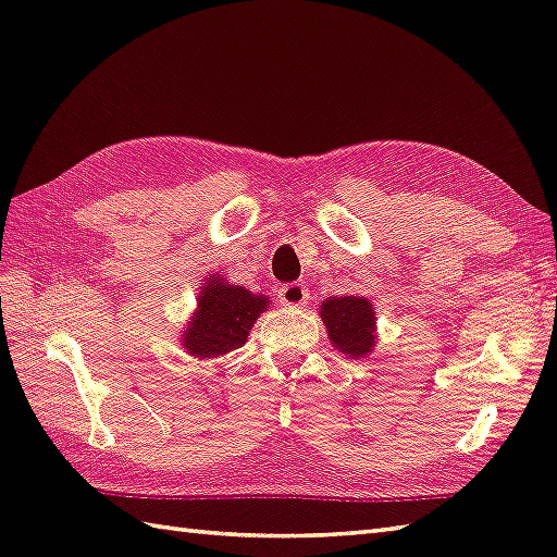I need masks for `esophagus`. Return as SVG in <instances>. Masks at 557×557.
<instances>
[{"instance_id":"obj_1","label":"esophagus","mask_w":557,"mask_h":557,"mask_svg":"<svg viewBox=\"0 0 557 557\" xmlns=\"http://www.w3.org/2000/svg\"><path fill=\"white\" fill-rule=\"evenodd\" d=\"M307 297H309V290L302 286V283H286V286H281L278 288V300L283 302V305H305L307 302Z\"/></svg>"}]
</instances>
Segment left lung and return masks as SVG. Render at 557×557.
<instances>
[{
	"instance_id": "8db88e82",
	"label": "left lung",
	"mask_w": 557,
	"mask_h": 557,
	"mask_svg": "<svg viewBox=\"0 0 557 557\" xmlns=\"http://www.w3.org/2000/svg\"><path fill=\"white\" fill-rule=\"evenodd\" d=\"M321 317L333 347L355 359L369 355L375 343V317L369 300L355 295L335 297V300L331 297L321 305Z\"/></svg>"
}]
</instances>
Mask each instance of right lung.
Returning <instances> with one entry per match:
<instances>
[{
    "mask_svg": "<svg viewBox=\"0 0 557 557\" xmlns=\"http://www.w3.org/2000/svg\"><path fill=\"white\" fill-rule=\"evenodd\" d=\"M198 305L196 317L184 335V347L194 357L212 359L246 345L252 323L267 309L269 300L240 286L212 278L202 286Z\"/></svg>",
    "mask_w": 557,
    "mask_h": 557,
    "instance_id": "1",
    "label": "right lung"
}]
</instances>
